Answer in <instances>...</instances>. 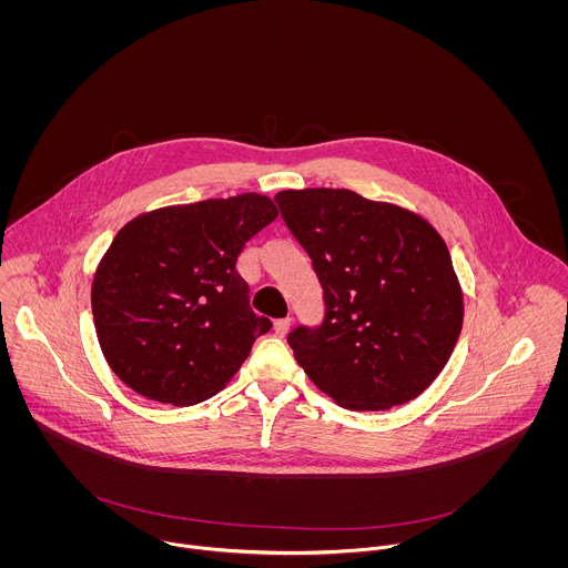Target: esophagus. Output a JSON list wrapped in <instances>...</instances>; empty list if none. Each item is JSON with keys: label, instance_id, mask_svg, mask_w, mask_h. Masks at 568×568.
Segmentation results:
<instances>
[{"label": "esophagus", "instance_id": "1", "mask_svg": "<svg viewBox=\"0 0 568 568\" xmlns=\"http://www.w3.org/2000/svg\"><path fill=\"white\" fill-rule=\"evenodd\" d=\"M288 327H291V320H288V317L273 322V332H275L277 336H284V334L288 332Z\"/></svg>", "mask_w": 568, "mask_h": 568}]
</instances>
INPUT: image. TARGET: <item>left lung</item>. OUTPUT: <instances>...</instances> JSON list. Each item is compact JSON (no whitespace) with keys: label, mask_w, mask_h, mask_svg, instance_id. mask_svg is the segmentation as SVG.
I'll list each match as a JSON object with an SVG mask.
<instances>
[{"label":"left lung","mask_w":568,"mask_h":568,"mask_svg":"<svg viewBox=\"0 0 568 568\" xmlns=\"http://www.w3.org/2000/svg\"><path fill=\"white\" fill-rule=\"evenodd\" d=\"M275 203L324 288V322L288 334L308 378L352 410L417 398L448 363L464 324L442 236L422 216L352 190H284Z\"/></svg>","instance_id":"8db88e82"}]
</instances>
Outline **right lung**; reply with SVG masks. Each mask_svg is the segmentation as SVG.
<instances>
[{"instance_id":"obj_1","label":"right lung","mask_w":568,"mask_h":568,"mask_svg":"<svg viewBox=\"0 0 568 568\" xmlns=\"http://www.w3.org/2000/svg\"><path fill=\"white\" fill-rule=\"evenodd\" d=\"M277 219L271 199L239 194L172 205L126 223L91 286L102 354L135 394L163 405L212 398L271 329L236 271L244 244Z\"/></svg>"}]
</instances>
